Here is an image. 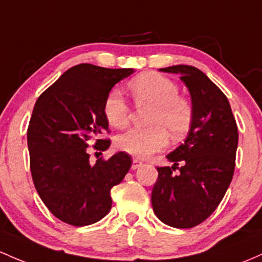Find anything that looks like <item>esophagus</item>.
I'll return each mask as SVG.
<instances>
[{"mask_svg": "<svg viewBox=\"0 0 262 262\" xmlns=\"http://www.w3.org/2000/svg\"><path fill=\"white\" fill-rule=\"evenodd\" d=\"M140 166H143V162H140V160H138V159H133L132 169H133V170H136V169H139Z\"/></svg>", "mask_w": 262, "mask_h": 262, "instance_id": "1", "label": "esophagus"}]
</instances>
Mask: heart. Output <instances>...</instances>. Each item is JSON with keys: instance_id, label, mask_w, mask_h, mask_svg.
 Segmentation results:
<instances>
[{"instance_id": "1", "label": "heart", "mask_w": 262, "mask_h": 262, "mask_svg": "<svg viewBox=\"0 0 262 262\" xmlns=\"http://www.w3.org/2000/svg\"><path fill=\"white\" fill-rule=\"evenodd\" d=\"M132 96L139 107H150L148 128H134L117 138L119 150L136 158H146L162 150L171 139L183 138L192 122L191 103L179 96V88L173 80L158 73H144L128 83ZM104 116L117 129L129 124L130 109L122 92L113 89L104 100Z\"/></svg>"}]
</instances>
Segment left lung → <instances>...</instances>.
Masks as SVG:
<instances>
[{
    "instance_id": "left-lung-1",
    "label": "left lung",
    "mask_w": 262,
    "mask_h": 262,
    "mask_svg": "<svg viewBox=\"0 0 262 262\" xmlns=\"http://www.w3.org/2000/svg\"><path fill=\"white\" fill-rule=\"evenodd\" d=\"M159 71L180 74L194 114L183 144L166 155L173 165L157 168L151 205L164 224L190 229L210 216L231 183L237 126L226 96L205 73L184 64Z\"/></svg>"
}]
</instances>
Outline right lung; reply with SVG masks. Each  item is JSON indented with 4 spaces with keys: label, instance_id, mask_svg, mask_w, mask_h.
Instances as JSON below:
<instances>
[{
    "label": "right lung",
    "instance_id": "1",
    "mask_svg": "<svg viewBox=\"0 0 262 262\" xmlns=\"http://www.w3.org/2000/svg\"><path fill=\"white\" fill-rule=\"evenodd\" d=\"M134 73L82 63L66 71L38 97L27 130L31 173L45 205L73 226L97 223L112 208L111 190L124 179L132 158L124 151L91 164L88 146L107 150L98 139L108 130L104 100L111 89Z\"/></svg>",
    "mask_w": 262,
    "mask_h": 262
}]
</instances>
